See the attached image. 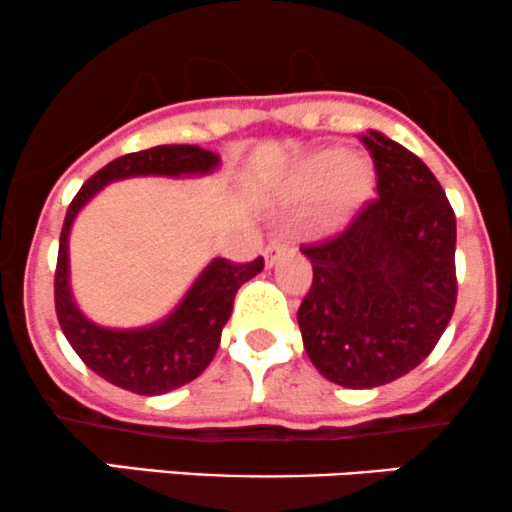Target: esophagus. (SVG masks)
Returning a JSON list of instances; mask_svg holds the SVG:
<instances>
[{"mask_svg": "<svg viewBox=\"0 0 512 512\" xmlns=\"http://www.w3.org/2000/svg\"><path fill=\"white\" fill-rule=\"evenodd\" d=\"M287 249H290V244H285V241H271V244L266 246V251H263V256H266V266H273L280 256L287 254Z\"/></svg>", "mask_w": 512, "mask_h": 512, "instance_id": "34e87169", "label": "esophagus"}]
</instances>
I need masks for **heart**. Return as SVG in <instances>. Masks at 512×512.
Returning <instances> with one entry per match:
<instances>
[{
    "mask_svg": "<svg viewBox=\"0 0 512 512\" xmlns=\"http://www.w3.org/2000/svg\"><path fill=\"white\" fill-rule=\"evenodd\" d=\"M372 166L360 154H346L343 149L329 147L309 154L292 171L287 191L295 200L319 198L317 220L331 227L370 191Z\"/></svg>",
    "mask_w": 512,
    "mask_h": 512,
    "instance_id": "b5f03b06",
    "label": "heart"
}]
</instances>
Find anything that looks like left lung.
I'll use <instances>...</instances> for the list:
<instances>
[{"label": "left lung", "instance_id": "1", "mask_svg": "<svg viewBox=\"0 0 512 512\" xmlns=\"http://www.w3.org/2000/svg\"><path fill=\"white\" fill-rule=\"evenodd\" d=\"M360 140L380 198L336 237L302 246L314 280L297 309L309 360L348 389L380 387L421 365L457 302L455 212L438 179L382 132Z\"/></svg>", "mask_w": 512, "mask_h": 512}]
</instances>
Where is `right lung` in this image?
Here are the masks:
<instances>
[{
	"label": "right lung",
	"instance_id": "add662e5",
	"mask_svg": "<svg viewBox=\"0 0 512 512\" xmlns=\"http://www.w3.org/2000/svg\"><path fill=\"white\" fill-rule=\"evenodd\" d=\"M220 166L215 152L198 145H159L125 154L96 171L67 208L55 268V312L60 329L86 367L120 389L157 396L193 382L220 346L234 295L263 271V258L232 263L212 258L174 312L140 329H106L79 312L70 287V229L79 210L108 183L130 176H205Z\"/></svg>",
	"mask_w": 512,
	"mask_h": 512
}]
</instances>
